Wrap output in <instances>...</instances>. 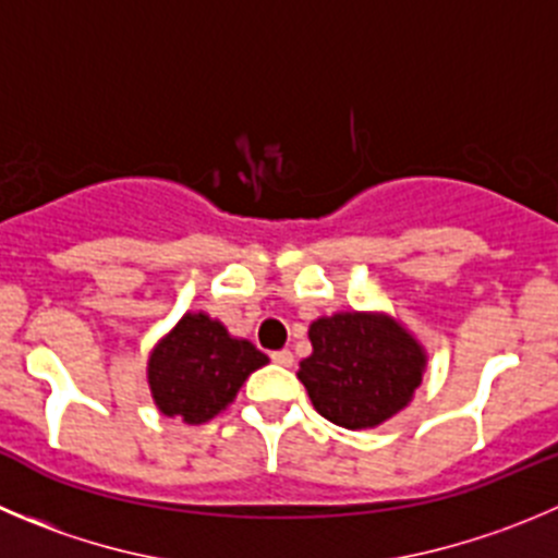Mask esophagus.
<instances>
[{"mask_svg":"<svg viewBox=\"0 0 558 558\" xmlns=\"http://www.w3.org/2000/svg\"><path fill=\"white\" fill-rule=\"evenodd\" d=\"M272 363H278V366H283V368H289V366H294V355H291L289 350H278V352H272Z\"/></svg>","mask_w":558,"mask_h":558,"instance_id":"1","label":"esophagus"}]
</instances>
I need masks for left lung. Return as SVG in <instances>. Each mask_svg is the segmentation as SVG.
<instances>
[{"instance_id":"1","label":"left lung","mask_w":558,"mask_h":558,"mask_svg":"<svg viewBox=\"0 0 558 558\" xmlns=\"http://www.w3.org/2000/svg\"><path fill=\"white\" fill-rule=\"evenodd\" d=\"M314 352L300 363L314 408L343 429H368L410 402L424 352L393 319L336 314L311 325Z\"/></svg>"}]
</instances>
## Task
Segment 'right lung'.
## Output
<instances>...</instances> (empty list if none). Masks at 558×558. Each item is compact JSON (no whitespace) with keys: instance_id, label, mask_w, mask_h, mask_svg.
Wrapping results in <instances>:
<instances>
[{"instance_id":"right-lung-1","label":"right lung","mask_w":558,"mask_h":558,"mask_svg":"<svg viewBox=\"0 0 558 558\" xmlns=\"http://www.w3.org/2000/svg\"><path fill=\"white\" fill-rule=\"evenodd\" d=\"M264 363V352L244 338L228 336L220 322L186 314L150 355V393L165 415L203 424L226 410L247 374Z\"/></svg>"}]
</instances>
